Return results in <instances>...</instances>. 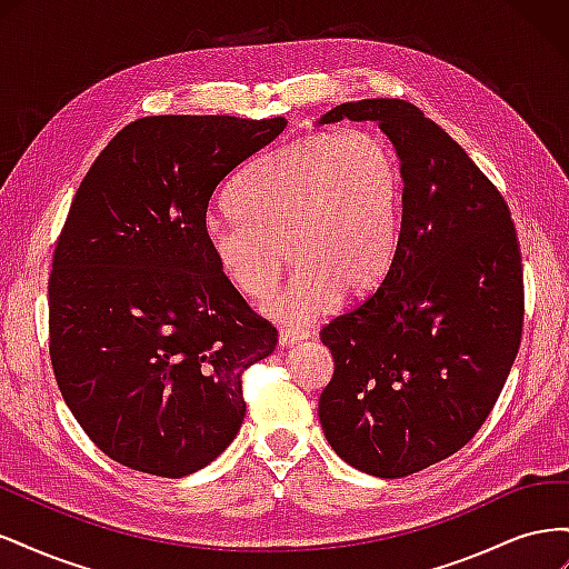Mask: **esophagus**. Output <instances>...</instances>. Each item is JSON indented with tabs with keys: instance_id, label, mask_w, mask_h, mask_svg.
Returning a JSON list of instances; mask_svg holds the SVG:
<instances>
[{
	"instance_id": "obj_1",
	"label": "esophagus",
	"mask_w": 569,
	"mask_h": 569,
	"mask_svg": "<svg viewBox=\"0 0 569 569\" xmlns=\"http://www.w3.org/2000/svg\"><path fill=\"white\" fill-rule=\"evenodd\" d=\"M306 337H308V332H303V330H282L278 335V343L282 349H287V347H295L297 341H303Z\"/></svg>"
}]
</instances>
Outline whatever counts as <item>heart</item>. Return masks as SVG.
<instances>
[{
    "mask_svg": "<svg viewBox=\"0 0 569 569\" xmlns=\"http://www.w3.org/2000/svg\"><path fill=\"white\" fill-rule=\"evenodd\" d=\"M403 176L393 147L372 130L311 134L261 153L228 192L234 218L203 222V244L239 295L263 299L287 327L311 325L341 297L366 295L387 272L399 239Z\"/></svg>",
    "mask_w": 569,
    "mask_h": 569,
    "instance_id": "b5f03b06",
    "label": "heart"
}]
</instances>
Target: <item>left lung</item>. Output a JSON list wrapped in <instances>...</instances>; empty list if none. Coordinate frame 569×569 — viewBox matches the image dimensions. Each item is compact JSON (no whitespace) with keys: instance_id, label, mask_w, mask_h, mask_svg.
<instances>
[{"instance_id":"left-lung-1","label":"left lung","mask_w":569,"mask_h":569,"mask_svg":"<svg viewBox=\"0 0 569 569\" xmlns=\"http://www.w3.org/2000/svg\"><path fill=\"white\" fill-rule=\"evenodd\" d=\"M372 123L403 176L387 274L322 327L335 375L318 416L351 468L396 479L453 456L485 425L522 337V258L498 189L449 132L403 99H360L316 126Z\"/></svg>"}]
</instances>
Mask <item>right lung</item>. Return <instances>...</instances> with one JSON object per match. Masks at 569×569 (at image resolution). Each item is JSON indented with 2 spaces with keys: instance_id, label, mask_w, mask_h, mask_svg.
Returning <instances> with one entry per match:
<instances>
[{
  "instance_id": "add662e5",
  "label": "right lung",
  "mask_w": 569,
  "mask_h": 569,
  "mask_svg": "<svg viewBox=\"0 0 569 569\" xmlns=\"http://www.w3.org/2000/svg\"><path fill=\"white\" fill-rule=\"evenodd\" d=\"M287 128L282 116H149L78 187L49 278V356L101 453L180 479L242 427V372L274 351L203 244L216 187Z\"/></svg>"
}]
</instances>
